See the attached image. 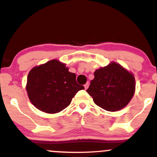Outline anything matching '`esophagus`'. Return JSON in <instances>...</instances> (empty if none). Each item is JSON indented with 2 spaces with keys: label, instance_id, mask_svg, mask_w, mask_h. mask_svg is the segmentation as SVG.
Here are the masks:
<instances>
[{
  "label": "esophagus",
  "instance_id": "34e87169",
  "mask_svg": "<svg viewBox=\"0 0 157 157\" xmlns=\"http://www.w3.org/2000/svg\"><path fill=\"white\" fill-rule=\"evenodd\" d=\"M88 86H89V83H86V84L84 85V88H85V90H86V89L88 88Z\"/></svg>",
  "mask_w": 157,
  "mask_h": 157
}]
</instances>
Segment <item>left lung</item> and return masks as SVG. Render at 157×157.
<instances>
[{
	"label": "left lung",
	"instance_id": "1",
	"mask_svg": "<svg viewBox=\"0 0 157 157\" xmlns=\"http://www.w3.org/2000/svg\"><path fill=\"white\" fill-rule=\"evenodd\" d=\"M86 92L98 106L116 112L126 106L135 92V79L131 72L115 62L96 70Z\"/></svg>",
	"mask_w": 157,
	"mask_h": 157
}]
</instances>
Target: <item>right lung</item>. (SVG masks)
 I'll return each instance as SVG.
<instances>
[{
  "label": "right lung",
  "instance_id": "obj_1",
  "mask_svg": "<svg viewBox=\"0 0 157 157\" xmlns=\"http://www.w3.org/2000/svg\"><path fill=\"white\" fill-rule=\"evenodd\" d=\"M30 102L49 114L60 112L71 104L76 93L84 89L65 64L53 59L29 71L26 86Z\"/></svg>",
  "mask_w": 157,
  "mask_h": 157
}]
</instances>
